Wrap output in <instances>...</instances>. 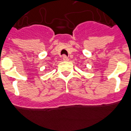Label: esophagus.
<instances>
[{"label":"esophagus","instance_id":"34e87169","mask_svg":"<svg viewBox=\"0 0 131 131\" xmlns=\"http://www.w3.org/2000/svg\"><path fill=\"white\" fill-rule=\"evenodd\" d=\"M62 59L64 61H68L69 58L66 55H63L62 56Z\"/></svg>","mask_w":131,"mask_h":131}]
</instances>
